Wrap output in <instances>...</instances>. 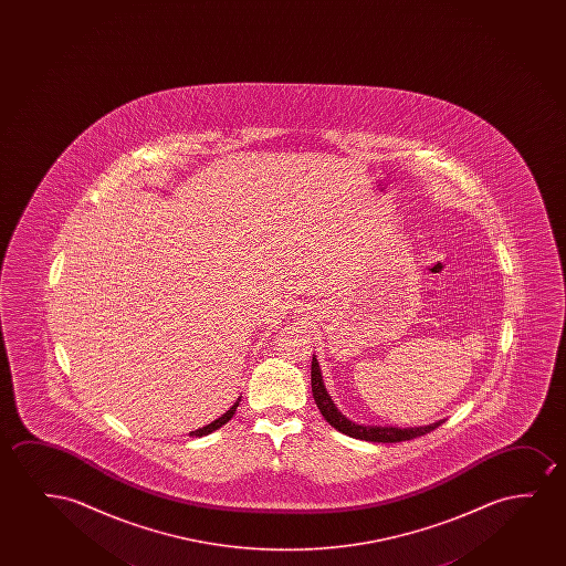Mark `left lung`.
Listing matches in <instances>:
<instances>
[{
  "instance_id": "8db88e82",
  "label": "left lung",
  "mask_w": 566,
  "mask_h": 566,
  "mask_svg": "<svg viewBox=\"0 0 566 566\" xmlns=\"http://www.w3.org/2000/svg\"><path fill=\"white\" fill-rule=\"evenodd\" d=\"M311 390H313V398L317 403L318 410L323 413V418L338 429L340 433L354 437V439H361V441L371 442H402L411 441L421 434L431 433L433 429L441 426L442 421L431 423L426 427H408V429H398V427H369L357 426L348 418H344L338 408L334 406L333 398L326 392L325 385H323V377H321V369H318V361L313 357L311 361Z\"/></svg>"
}]
</instances>
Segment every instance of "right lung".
Masks as SVG:
<instances>
[{"instance_id": "right-lung-1", "label": "right lung", "mask_w": 566, "mask_h": 566, "mask_svg": "<svg viewBox=\"0 0 566 566\" xmlns=\"http://www.w3.org/2000/svg\"><path fill=\"white\" fill-rule=\"evenodd\" d=\"M240 406V402L233 403L232 408L230 410L226 411L224 416L222 418H218L217 421H212L210 426L202 427V429H197V431H191V437H202V434H209L212 433V431H217V429H220V427L224 426V423H228L230 419H232L233 413H235V408Z\"/></svg>"}]
</instances>
